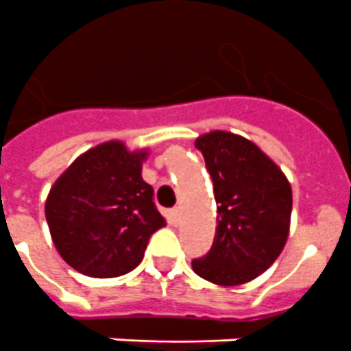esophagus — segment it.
Listing matches in <instances>:
<instances>
[{
	"label": "esophagus",
	"mask_w": 351,
	"mask_h": 351,
	"mask_svg": "<svg viewBox=\"0 0 351 351\" xmlns=\"http://www.w3.org/2000/svg\"><path fill=\"white\" fill-rule=\"evenodd\" d=\"M179 219H181V208L176 206V208L170 210V221H172V224H178Z\"/></svg>",
	"instance_id": "1"
}]
</instances>
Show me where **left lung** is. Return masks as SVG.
<instances>
[{
    "instance_id": "obj_1",
    "label": "left lung",
    "mask_w": 351,
    "mask_h": 351,
    "mask_svg": "<svg viewBox=\"0 0 351 351\" xmlns=\"http://www.w3.org/2000/svg\"><path fill=\"white\" fill-rule=\"evenodd\" d=\"M214 183L217 228L212 248L192 261L193 271L221 287L243 285L268 270L290 230L287 176L259 147L230 132L195 139Z\"/></svg>"
}]
</instances>
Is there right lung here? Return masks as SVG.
<instances>
[{
  "label": "right lung",
  "mask_w": 351,
  "mask_h": 351,
  "mask_svg": "<svg viewBox=\"0 0 351 351\" xmlns=\"http://www.w3.org/2000/svg\"><path fill=\"white\" fill-rule=\"evenodd\" d=\"M147 152L119 141L90 148L50 189L45 215L60 255L90 277H117L143 261L148 239L162 228L154 189L141 178Z\"/></svg>",
  "instance_id": "right-lung-1"
}]
</instances>
